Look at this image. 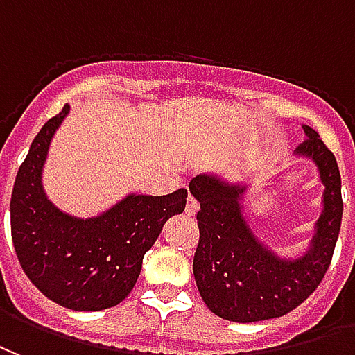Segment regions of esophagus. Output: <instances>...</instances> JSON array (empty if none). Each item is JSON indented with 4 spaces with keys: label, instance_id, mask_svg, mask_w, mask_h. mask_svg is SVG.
Segmentation results:
<instances>
[{
    "label": "esophagus",
    "instance_id": "34e87169",
    "mask_svg": "<svg viewBox=\"0 0 355 355\" xmlns=\"http://www.w3.org/2000/svg\"><path fill=\"white\" fill-rule=\"evenodd\" d=\"M198 208H200V206H198V202H196L195 196H189L187 206H185V214H187V216H196Z\"/></svg>",
    "mask_w": 355,
    "mask_h": 355
}]
</instances>
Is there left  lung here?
I'll use <instances>...</instances> for the list:
<instances>
[{"label": "left lung", "mask_w": 355, "mask_h": 355, "mask_svg": "<svg viewBox=\"0 0 355 355\" xmlns=\"http://www.w3.org/2000/svg\"><path fill=\"white\" fill-rule=\"evenodd\" d=\"M304 134L297 153L318 164L325 208L314 248L301 259H278L252 236L240 214L242 189L211 175H196L189 183L200 202L196 214L200 238L193 261L196 286L206 306L223 320L252 323L280 318L306 301L329 268L343 221L340 172L318 132L304 126Z\"/></svg>", "instance_id": "obj_1"}]
</instances>
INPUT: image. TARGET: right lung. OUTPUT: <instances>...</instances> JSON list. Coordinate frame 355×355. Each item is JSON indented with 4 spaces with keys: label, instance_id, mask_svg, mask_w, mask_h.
<instances>
[{
    "label": "right lung",
    "instance_id": "add662e5",
    "mask_svg": "<svg viewBox=\"0 0 355 355\" xmlns=\"http://www.w3.org/2000/svg\"><path fill=\"white\" fill-rule=\"evenodd\" d=\"M69 105L49 119L18 168L11 195V236L26 276L60 306L94 312L115 306L136 286L146 252L187 204V189L128 196L94 219H75L46 200L41 168Z\"/></svg>",
    "mask_w": 355,
    "mask_h": 355
}]
</instances>
